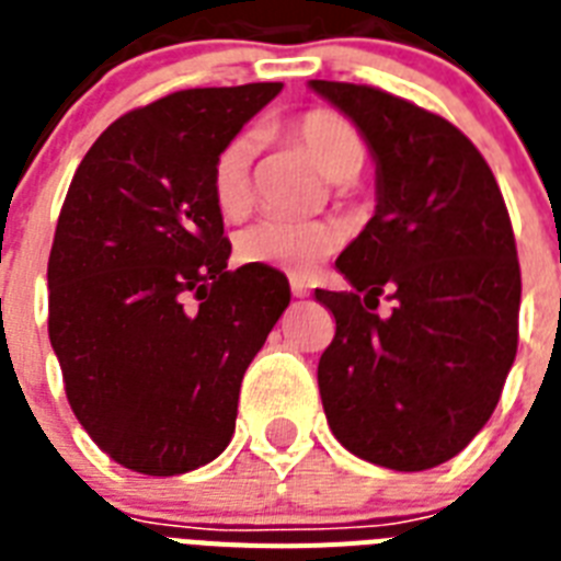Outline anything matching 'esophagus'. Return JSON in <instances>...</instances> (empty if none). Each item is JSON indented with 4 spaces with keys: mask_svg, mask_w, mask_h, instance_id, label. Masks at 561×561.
<instances>
[{
    "mask_svg": "<svg viewBox=\"0 0 561 561\" xmlns=\"http://www.w3.org/2000/svg\"><path fill=\"white\" fill-rule=\"evenodd\" d=\"M290 290H294V297H308V294H311V290H308V285L302 279H290Z\"/></svg>",
    "mask_w": 561,
    "mask_h": 561,
    "instance_id": "esophagus-1",
    "label": "esophagus"
}]
</instances>
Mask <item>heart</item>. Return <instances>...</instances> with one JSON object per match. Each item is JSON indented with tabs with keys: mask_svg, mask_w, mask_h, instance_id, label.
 Returning a JSON list of instances; mask_svg holds the SVG:
<instances>
[{
	"mask_svg": "<svg viewBox=\"0 0 561 561\" xmlns=\"http://www.w3.org/2000/svg\"><path fill=\"white\" fill-rule=\"evenodd\" d=\"M290 136L308 151L329 180L346 183L364 169L367 148L358 130L332 110H308L290 122ZM250 136H232L211 160L209 186L215 206L227 218H236L250 201ZM341 247V229L332 220L262 218L244 227L236 238V253L241 262L282 271L306 279Z\"/></svg>",
	"mask_w": 561,
	"mask_h": 561,
	"instance_id": "obj_1",
	"label": "heart"
}]
</instances>
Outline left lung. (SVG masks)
<instances>
[{"instance_id": "8db88e82", "label": "left lung", "mask_w": 561, "mask_h": 561, "mask_svg": "<svg viewBox=\"0 0 561 561\" xmlns=\"http://www.w3.org/2000/svg\"><path fill=\"white\" fill-rule=\"evenodd\" d=\"M367 136L378 209L337 259L350 290L317 381L332 434L360 460L425 471L497 408L518 350L522 267L495 174L460 127L367 83L311 81ZM393 302L378 316L380 297Z\"/></svg>"}]
</instances>
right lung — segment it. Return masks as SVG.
<instances>
[{"instance_id": "add662e5", "label": "right lung", "mask_w": 561, "mask_h": 561, "mask_svg": "<svg viewBox=\"0 0 561 561\" xmlns=\"http://www.w3.org/2000/svg\"><path fill=\"white\" fill-rule=\"evenodd\" d=\"M282 83L178 90L116 118L75 171L48 253V341L110 460L171 478L232 439L285 273L229 271L211 160Z\"/></svg>"}]
</instances>
